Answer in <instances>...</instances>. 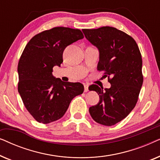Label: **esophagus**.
I'll use <instances>...</instances> for the list:
<instances>
[{"label": "esophagus", "mask_w": 160, "mask_h": 160, "mask_svg": "<svg viewBox=\"0 0 160 160\" xmlns=\"http://www.w3.org/2000/svg\"><path fill=\"white\" fill-rule=\"evenodd\" d=\"M84 92H88L89 91V86H88V84H84Z\"/></svg>", "instance_id": "esophagus-1"}]
</instances>
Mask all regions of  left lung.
I'll use <instances>...</instances> for the list:
<instances>
[{"instance_id": "left-lung-1", "label": "left lung", "mask_w": 160, "mask_h": 160, "mask_svg": "<svg viewBox=\"0 0 160 160\" xmlns=\"http://www.w3.org/2000/svg\"><path fill=\"white\" fill-rule=\"evenodd\" d=\"M82 31L99 50L97 69L104 71L103 76L111 84L109 89L96 84L89 87L100 98L97 105L89 108V113L98 123L112 126L128 117L138 102L143 82L141 52L133 38L115 28Z\"/></svg>"}]
</instances>
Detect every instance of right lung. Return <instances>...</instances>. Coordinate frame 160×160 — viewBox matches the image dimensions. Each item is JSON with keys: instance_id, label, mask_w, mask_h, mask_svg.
<instances>
[{"instance_id": "1", "label": "right lung", "mask_w": 160, "mask_h": 160, "mask_svg": "<svg viewBox=\"0 0 160 160\" xmlns=\"http://www.w3.org/2000/svg\"><path fill=\"white\" fill-rule=\"evenodd\" d=\"M84 38L78 29L55 27L36 34L27 43L19 60L18 92L26 109L39 123L63 117L72 99L83 93L79 82H65L52 75L60 66L67 46Z\"/></svg>"}]
</instances>
